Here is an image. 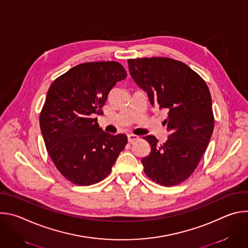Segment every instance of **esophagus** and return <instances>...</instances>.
Returning a JSON list of instances; mask_svg holds the SVG:
<instances>
[{
	"label": "esophagus",
	"mask_w": 248,
	"mask_h": 248,
	"mask_svg": "<svg viewBox=\"0 0 248 248\" xmlns=\"http://www.w3.org/2000/svg\"><path fill=\"white\" fill-rule=\"evenodd\" d=\"M127 139H128V142H133L134 140L138 139V136H137V135H135V134L129 133V134L127 135Z\"/></svg>",
	"instance_id": "34e87169"
}]
</instances>
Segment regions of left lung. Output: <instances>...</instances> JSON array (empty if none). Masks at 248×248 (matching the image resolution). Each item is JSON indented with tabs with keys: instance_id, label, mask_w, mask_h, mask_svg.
Wrapping results in <instances>:
<instances>
[{
	"instance_id": "obj_1",
	"label": "left lung",
	"mask_w": 248,
	"mask_h": 248,
	"mask_svg": "<svg viewBox=\"0 0 248 248\" xmlns=\"http://www.w3.org/2000/svg\"><path fill=\"white\" fill-rule=\"evenodd\" d=\"M131 78L148 95L152 106L168 111L170 132L163 144L144 137L151 152L141 162L156 184L176 186L194 171L214 129L212 98L206 82L186 63L170 58L127 60Z\"/></svg>"
}]
</instances>
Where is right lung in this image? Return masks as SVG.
I'll use <instances>...</instances> for the list:
<instances>
[{"label": "right lung", "mask_w": 248, "mask_h": 248, "mask_svg": "<svg viewBox=\"0 0 248 248\" xmlns=\"http://www.w3.org/2000/svg\"><path fill=\"white\" fill-rule=\"evenodd\" d=\"M126 78L117 62L78 64L51 84L40 114L48 154L59 171L78 186L104 180L127 143L125 134L105 132L97 123L117 82Z\"/></svg>", "instance_id": "obj_1"}]
</instances>
